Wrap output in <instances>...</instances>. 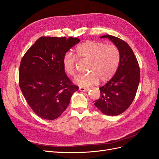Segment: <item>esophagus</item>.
I'll use <instances>...</instances> for the list:
<instances>
[{"label":"esophagus","instance_id":"esophagus-1","mask_svg":"<svg viewBox=\"0 0 159 159\" xmlns=\"http://www.w3.org/2000/svg\"><path fill=\"white\" fill-rule=\"evenodd\" d=\"M89 90V88H83V87H80L79 88V90L80 91H82V92H87Z\"/></svg>","mask_w":159,"mask_h":159}]
</instances>
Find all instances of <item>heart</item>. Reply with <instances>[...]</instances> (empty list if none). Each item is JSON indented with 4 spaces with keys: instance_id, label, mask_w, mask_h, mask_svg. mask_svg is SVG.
<instances>
[{
    "instance_id": "heart-1",
    "label": "heart",
    "mask_w": 159,
    "mask_h": 159,
    "mask_svg": "<svg viewBox=\"0 0 159 159\" xmlns=\"http://www.w3.org/2000/svg\"><path fill=\"white\" fill-rule=\"evenodd\" d=\"M76 57L80 60L89 61L87 75H80L74 80L82 87L97 84L99 79L102 82L110 80L115 75L120 63V52L113 44L87 40L78 45L75 50ZM76 59L71 53H66L62 58V67L70 76L76 74Z\"/></svg>"
}]
</instances>
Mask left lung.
Returning <instances> with one entry per match:
<instances>
[{"instance_id":"1","label":"left lung","mask_w":159,"mask_h":159,"mask_svg":"<svg viewBox=\"0 0 159 159\" xmlns=\"http://www.w3.org/2000/svg\"><path fill=\"white\" fill-rule=\"evenodd\" d=\"M100 38L109 39L119 49L120 58L116 73L99 88L101 97L94 103L103 114L116 116L124 112L133 101L140 82V69L133 51L127 43L109 34Z\"/></svg>"}]
</instances>
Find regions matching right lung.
Returning a JSON list of instances; mask_svg holds the SVG:
<instances>
[{
  "instance_id": "add662e5",
  "label": "right lung",
  "mask_w": 159,
  "mask_h": 159,
  "mask_svg": "<svg viewBox=\"0 0 159 159\" xmlns=\"http://www.w3.org/2000/svg\"><path fill=\"white\" fill-rule=\"evenodd\" d=\"M77 38L42 37L26 51L19 68V86L36 114L56 119L69 105L79 87L72 84L62 67V58L79 43Z\"/></svg>"
}]
</instances>
